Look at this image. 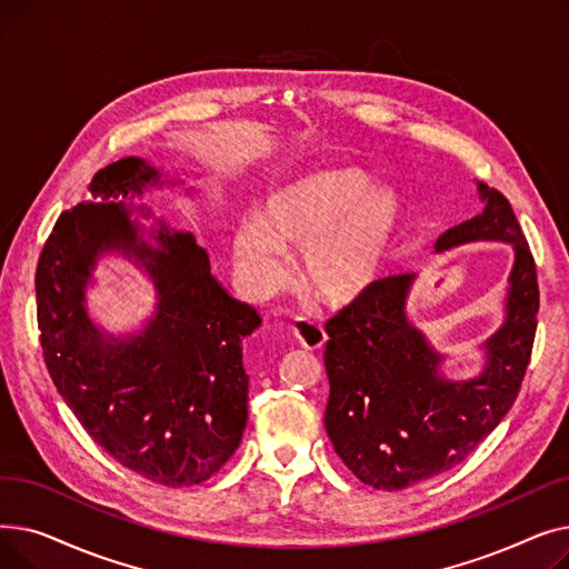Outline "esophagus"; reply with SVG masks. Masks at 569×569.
<instances>
[{
  "label": "esophagus",
  "mask_w": 569,
  "mask_h": 569,
  "mask_svg": "<svg viewBox=\"0 0 569 569\" xmlns=\"http://www.w3.org/2000/svg\"><path fill=\"white\" fill-rule=\"evenodd\" d=\"M292 337H295L297 343H300L307 350H320L327 341V335H325L322 327L307 320V318H297L292 322Z\"/></svg>",
  "instance_id": "esophagus-1"
}]
</instances>
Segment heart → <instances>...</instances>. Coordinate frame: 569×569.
<instances>
[{
    "mask_svg": "<svg viewBox=\"0 0 569 569\" xmlns=\"http://www.w3.org/2000/svg\"><path fill=\"white\" fill-rule=\"evenodd\" d=\"M230 232L232 267L264 300L290 279L286 251H302V279L327 307H350L376 286L403 219L399 193L355 166L297 172Z\"/></svg>",
    "mask_w": 569,
    "mask_h": 569,
    "instance_id": "b5f03b06",
    "label": "heart"
}]
</instances>
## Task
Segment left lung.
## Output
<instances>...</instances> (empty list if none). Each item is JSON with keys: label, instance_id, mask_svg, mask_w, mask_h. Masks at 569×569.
Here are the masks:
<instances>
[{"label": "left lung", "instance_id": "left-lung-1", "mask_svg": "<svg viewBox=\"0 0 569 569\" xmlns=\"http://www.w3.org/2000/svg\"><path fill=\"white\" fill-rule=\"evenodd\" d=\"M475 184L482 212L445 230L433 251L472 242H502L515 251L502 322L477 346L480 371L445 373L450 352L438 350L410 318L417 272L376 281L327 322L325 429L343 463L373 489L401 491L461 463L512 408L530 362L540 309L535 260L512 204Z\"/></svg>", "mask_w": 569, "mask_h": 569}]
</instances>
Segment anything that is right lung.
Segmentation results:
<instances>
[{
	"label": "right lung",
	"instance_id": "1",
	"mask_svg": "<svg viewBox=\"0 0 569 569\" xmlns=\"http://www.w3.org/2000/svg\"><path fill=\"white\" fill-rule=\"evenodd\" d=\"M182 182V172L140 157L110 163L89 182V200L57 219L37 269L41 346L57 392L114 461L172 489L204 482L242 442V341L262 322L212 274L193 232L144 202L152 189ZM112 254L156 292L127 333L103 328L88 302L98 262Z\"/></svg>",
	"mask_w": 569,
	"mask_h": 569
}]
</instances>
